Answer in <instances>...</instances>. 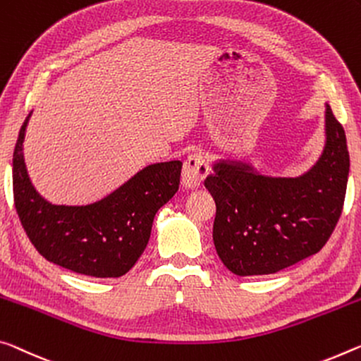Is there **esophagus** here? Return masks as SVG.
I'll use <instances>...</instances> for the list:
<instances>
[{
    "label": "esophagus",
    "instance_id": "obj_1",
    "mask_svg": "<svg viewBox=\"0 0 361 361\" xmlns=\"http://www.w3.org/2000/svg\"><path fill=\"white\" fill-rule=\"evenodd\" d=\"M209 173V167L201 154H192L186 159L181 170V185L186 190H197Z\"/></svg>",
    "mask_w": 361,
    "mask_h": 361
}]
</instances>
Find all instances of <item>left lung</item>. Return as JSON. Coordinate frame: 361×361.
<instances>
[{
    "mask_svg": "<svg viewBox=\"0 0 361 361\" xmlns=\"http://www.w3.org/2000/svg\"><path fill=\"white\" fill-rule=\"evenodd\" d=\"M348 170L345 131L329 104L322 156L305 173L271 176L247 160H215L204 185L216 204L214 244L223 265L260 276L319 252L341 216Z\"/></svg>",
    "mask_w": 361,
    "mask_h": 361,
    "instance_id": "8db88e82",
    "label": "left lung"
}]
</instances>
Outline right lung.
I'll use <instances>...</instances> for the list:
<instances>
[{"label": "right lung", "mask_w": 361, "mask_h": 361, "mask_svg": "<svg viewBox=\"0 0 361 361\" xmlns=\"http://www.w3.org/2000/svg\"><path fill=\"white\" fill-rule=\"evenodd\" d=\"M20 127L13 157L16 210L32 244L44 259L94 278H118L145 252L157 210L180 185V160L151 164L99 201L53 204L37 191L27 171Z\"/></svg>", "instance_id": "1"}]
</instances>
